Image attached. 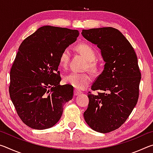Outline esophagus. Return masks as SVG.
I'll list each match as a JSON object with an SVG mask.
<instances>
[{"mask_svg":"<svg viewBox=\"0 0 153 153\" xmlns=\"http://www.w3.org/2000/svg\"><path fill=\"white\" fill-rule=\"evenodd\" d=\"M81 93H82V92H80L79 90H77V89H75V90H74V95H75V96L79 95V94H81Z\"/></svg>","mask_w":153,"mask_h":153,"instance_id":"1","label":"esophagus"}]
</instances>
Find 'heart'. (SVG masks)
<instances>
[{"label": "heart", "mask_w": 153, "mask_h": 153, "mask_svg": "<svg viewBox=\"0 0 153 153\" xmlns=\"http://www.w3.org/2000/svg\"><path fill=\"white\" fill-rule=\"evenodd\" d=\"M76 48L87 59L88 65L90 70L92 72L97 71V64L95 61L97 53L94 48L88 44L83 43L77 45ZM70 56L71 53L68 48L64 49L61 53L59 57V63L63 68H66L68 66ZM64 81L67 84H70L77 89H84L90 84L92 79L90 75L87 73H77L73 71L65 76Z\"/></svg>", "instance_id": "b5f03b06"}]
</instances>
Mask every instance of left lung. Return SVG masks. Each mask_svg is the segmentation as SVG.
Wrapping results in <instances>:
<instances>
[{"label":"left lung","instance_id":"left-lung-1","mask_svg":"<svg viewBox=\"0 0 153 153\" xmlns=\"http://www.w3.org/2000/svg\"><path fill=\"white\" fill-rule=\"evenodd\" d=\"M84 38L100 48L104 69L91 86L84 117L90 128L105 134L123 124L138 102L141 79L138 58L131 44L115 28L83 30Z\"/></svg>","mask_w":153,"mask_h":153}]
</instances>
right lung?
<instances>
[{
	"instance_id": "right-lung-1",
	"label": "right lung",
	"mask_w": 153,
	"mask_h": 153,
	"mask_svg": "<svg viewBox=\"0 0 153 153\" xmlns=\"http://www.w3.org/2000/svg\"><path fill=\"white\" fill-rule=\"evenodd\" d=\"M79 31L42 26L23 41L10 72L9 94L25 125L45 129L55 125L63 105L72 99L74 87L60 85L59 57L75 42Z\"/></svg>"
}]
</instances>
